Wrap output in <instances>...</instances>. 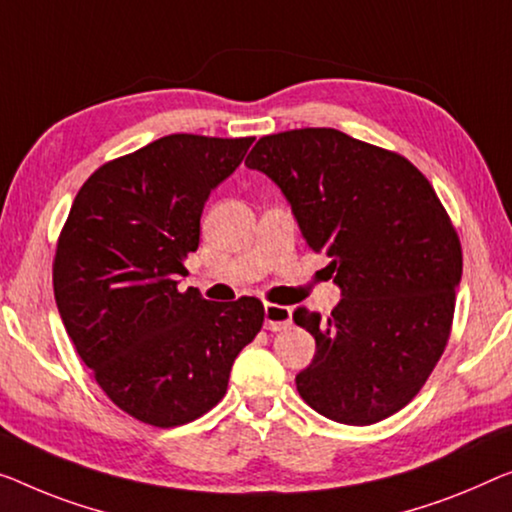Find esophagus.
<instances>
[{
	"label": "esophagus",
	"instance_id": "1",
	"mask_svg": "<svg viewBox=\"0 0 512 512\" xmlns=\"http://www.w3.org/2000/svg\"><path fill=\"white\" fill-rule=\"evenodd\" d=\"M264 326L269 331H285L292 326V310L285 305L266 303L264 305Z\"/></svg>",
	"mask_w": 512,
	"mask_h": 512
}]
</instances>
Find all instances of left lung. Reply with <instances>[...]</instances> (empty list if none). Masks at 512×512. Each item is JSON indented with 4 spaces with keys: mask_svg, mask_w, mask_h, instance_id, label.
<instances>
[{
    "mask_svg": "<svg viewBox=\"0 0 512 512\" xmlns=\"http://www.w3.org/2000/svg\"><path fill=\"white\" fill-rule=\"evenodd\" d=\"M246 165L278 183L342 289L329 317L294 310L317 345L296 391L345 425L393 416L444 354L462 278L460 236L432 183L404 156L335 128L259 137Z\"/></svg>",
    "mask_w": 512,
    "mask_h": 512,
    "instance_id": "1",
    "label": "left lung"
}]
</instances>
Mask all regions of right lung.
I'll list each match as a JSON object with an SVG mask.
<instances>
[{
	"label": "right lung",
	"mask_w": 512,
	"mask_h": 512,
	"mask_svg": "<svg viewBox=\"0 0 512 512\" xmlns=\"http://www.w3.org/2000/svg\"><path fill=\"white\" fill-rule=\"evenodd\" d=\"M253 140L174 133L108 160L59 232L52 285L68 338L103 393L147 425H186L216 407L264 324L255 296L216 303L177 289L204 202Z\"/></svg>",
	"instance_id": "1"
}]
</instances>
